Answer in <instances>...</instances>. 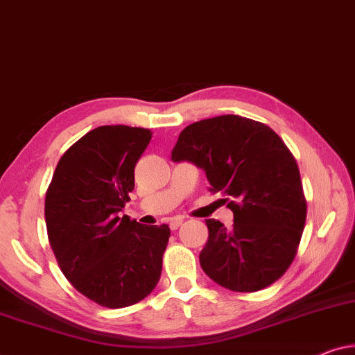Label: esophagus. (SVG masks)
I'll use <instances>...</instances> for the list:
<instances>
[{
  "mask_svg": "<svg viewBox=\"0 0 355 355\" xmlns=\"http://www.w3.org/2000/svg\"><path fill=\"white\" fill-rule=\"evenodd\" d=\"M182 223H183V218H172L168 225H171L172 230H177L180 225H182Z\"/></svg>",
  "mask_w": 355,
  "mask_h": 355,
  "instance_id": "1",
  "label": "esophagus"
}]
</instances>
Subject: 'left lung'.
Returning a JSON list of instances; mask_svg holds the SVG:
<instances>
[{"label":"left lung","instance_id":"obj_1","mask_svg":"<svg viewBox=\"0 0 355 355\" xmlns=\"http://www.w3.org/2000/svg\"><path fill=\"white\" fill-rule=\"evenodd\" d=\"M172 161L202 168L209 189L227 196L233 212L230 230L206 220L199 254L206 275L236 293L275 283L296 256L307 214L297 162L283 139L266 123L228 114L184 128Z\"/></svg>","mask_w":355,"mask_h":355}]
</instances>
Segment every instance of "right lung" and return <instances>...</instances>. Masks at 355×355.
Here are the masks:
<instances>
[{
    "instance_id": "right-lung-1",
    "label": "right lung",
    "mask_w": 355,
    "mask_h": 355,
    "mask_svg": "<svg viewBox=\"0 0 355 355\" xmlns=\"http://www.w3.org/2000/svg\"><path fill=\"white\" fill-rule=\"evenodd\" d=\"M151 130L103 125L59 159L44 199L48 238L64 277L103 307L133 306L156 288L168 225H141L121 212Z\"/></svg>"
}]
</instances>
